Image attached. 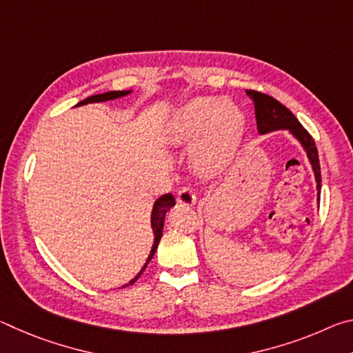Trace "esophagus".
<instances>
[{
    "label": "esophagus",
    "mask_w": 353,
    "mask_h": 353,
    "mask_svg": "<svg viewBox=\"0 0 353 353\" xmlns=\"http://www.w3.org/2000/svg\"><path fill=\"white\" fill-rule=\"evenodd\" d=\"M177 202L183 205H194L196 193L193 191V188L188 187V185H185V187L177 191Z\"/></svg>",
    "instance_id": "34e87169"
}]
</instances>
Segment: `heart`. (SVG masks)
Wrapping results in <instances>:
<instances>
[{
	"mask_svg": "<svg viewBox=\"0 0 353 353\" xmlns=\"http://www.w3.org/2000/svg\"><path fill=\"white\" fill-rule=\"evenodd\" d=\"M244 117L238 107L221 98H196L183 105L163 129L172 145L198 143L194 163L205 176L223 171L240 145Z\"/></svg>",
	"mask_w": 353,
	"mask_h": 353,
	"instance_id": "1",
	"label": "heart"
}]
</instances>
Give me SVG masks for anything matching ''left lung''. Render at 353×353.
<instances>
[{
    "instance_id": "obj_1",
    "label": "left lung",
    "mask_w": 353,
    "mask_h": 353,
    "mask_svg": "<svg viewBox=\"0 0 353 353\" xmlns=\"http://www.w3.org/2000/svg\"><path fill=\"white\" fill-rule=\"evenodd\" d=\"M248 94L254 101L256 128H259L260 134L272 132V130L277 129H288L302 143V146L305 148L310 162H312L313 166L316 183H318L316 185V188H318V199H321V165L313 137L310 135L308 130L299 123V119L283 104H280L277 99H274L270 94L255 90H248Z\"/></svg>"
}]
</instances>
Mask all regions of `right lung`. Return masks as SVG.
Returning <instances> with one entry per match:
<instances>
[{"label":"right lung","mask_w":353,"mask_h":353,"mask_svg":"<svg viewBox=\"0 0 353 353\" xmlns=\"http://www.w3.org/2000/svg\"><path fill=\"white\" fill-rule=\"evenodd\" d=\"M128 93H130V92L128 90V92H109V93H103V94H93V97H88L87 99H83V101H81V103H77V105L90 104V103H103V101H110V99H115V98H121V97H124V94H128ZM174 204H176L174 196H172L171 193L163 194L162 198H159L157 201H155L154 208H152V214H151V224H152V230H154V246H152V250H151V254H149V256H148L145 266L141 268V271L137 274V276L132 280H130L128 285H124V286H129V285L135 283L137 280H139V277L141 276V272L146 270L148 263L151 261V259H152L154 254H155V250H157L160 238H162L165 214ZM124 286H123V288H124Z\"/></svg>","instance_id":"add662e5"}]
</instances>
